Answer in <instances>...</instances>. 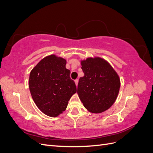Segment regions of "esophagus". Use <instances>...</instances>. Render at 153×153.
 <instances>
[{
    "mask_svg": "<svg viewBox=\"0 0 153 153\" xmlns=\"http://www.w3.org/2000/svg\"><path fill=\"white\" fill-rule=\"evenodd\" d=\"M75 82L76 85L77 86V85H78V79H76V80H75Z\"/></svg>",
    "mask_w": 153,
    "mask_h": 153,
    "instance_id": "esophagus-1",
    "label": "esophagus"
}]
</instances>
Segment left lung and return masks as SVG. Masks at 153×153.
Returning <instances> with one entry per match:
<instances>
[{"label":"left lung","mask_w":153,"mask_h":153,"mask_svg":"<svg viewBox=\"0 0 153 153\" xmlns=\"http://www.w3.org/2000/svg\"><path fill=\"white\" fill-rule=\"evenodd\" d=\"M84 76L80 77L77 93L84 107L92 113H101L116 100L120 79L117 73L105 60L87 58L81 62Z\"/></svg>","instance_id":"8db88e82"}]
</instances>
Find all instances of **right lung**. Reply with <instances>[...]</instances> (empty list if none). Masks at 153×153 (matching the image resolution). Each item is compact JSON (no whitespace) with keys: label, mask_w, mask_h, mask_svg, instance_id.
<instances>
[{"label":"right lung","mask_w":153,"mask_h":153,"mask_svg":"<svg viewBox=\"0 0 153 153\" xmlns=\"http://www.w3.org/2000/svg\"><path fill=\"white\" fill-rule=\"evenodd\" d=\"M66 64L65 59L51 55L41 60L30 73L32 98L41 112L50 117L62 114L76 92L75 83L71 79Z\"/></svg>","instance_id":"add662e5"}]
</instances>
